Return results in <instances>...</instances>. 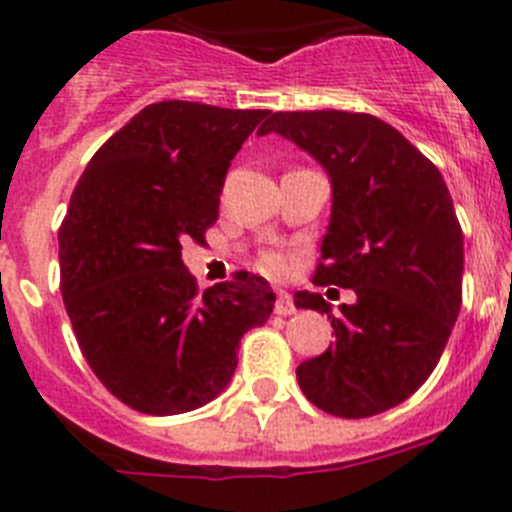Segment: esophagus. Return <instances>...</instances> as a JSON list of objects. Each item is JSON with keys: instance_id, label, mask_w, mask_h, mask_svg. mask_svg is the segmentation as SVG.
I'll list each match as a JSON object with an SVG mask.
<instances>
[{"instance_id": "esophagus-1", "label": "esophagus", "mask_w": 512, "mask_h": 512, "mask_svg": "<svg viewBox=\"0 0 512 512\" xmlns=\"http://www.w3.org/2000/svg\"><path fill=\"white\" fill-rule=\"evenodd\" d=\"M274 312L281 314V317H289V314L297 312V307H294L292 294H287V292H279V294H276V307H274Z\"/></svg>"}]
</instances>
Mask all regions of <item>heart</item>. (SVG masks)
Masks as SVG:
<instances>
[{
    "mask_svg": "<svg viewBox=\"0 0 512 512\" xmlns=\"http://www.w3.org/2000/svg\"><path fill=\"white\" fill-rule=\"evenodd\" d=\"M287 266H289L287 256H281V253H276V251H269L261 256V269L271 276H281L284 271H287Z\"/></svg>",
    "mask_w": 512,
    "mask_h": 512,
    "instance_id": "b5f03b06",
    "label": "heart"
}]
</instances>
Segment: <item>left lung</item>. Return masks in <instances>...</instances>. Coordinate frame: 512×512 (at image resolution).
Returning a JSON list of instances; mask_svg holds the SVG:
<instances>
[{
  "label": "left lung",
  "instance_id": "8db88e82",
  "mask_svg": "<svg viewBox=\"0 0 512 512\" xmlns=\"http://www.w3.org/2000/svg\"><path fill=\"white\" fill-rule=\"evenodd\" d=\"M312 154L332 182L317 287L353 289L330 312L322 294L294 304L327 312L335 345L297 368L304 396L340 419L383 414L437 368L462 307L464 246L442 172L386 121L348 111H279L259 134Z\"/></svg>",
  "mask_w": 512,
  "mask_h": 512
}]
</instances>
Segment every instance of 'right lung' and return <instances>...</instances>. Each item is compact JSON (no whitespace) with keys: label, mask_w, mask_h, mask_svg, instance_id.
<instances>
[{"label":"right lung","mask_w":512,"mask_h":512,"mask_svg":"<svg viewBox=\"0 0 512 512\" xmlns=\"http://www.w3.org/2000/svg\"><path fill=\"white\" fill-rule=\"evenodd\" d=\"M271 111L159 101L103 144L60 225V292L98 381L131 409L172 416L213 401L238 342L264 325V276L198 292L182 243H205L231 159Z\"/></svg>","instance_id":"add662e5"}]
</instances>
